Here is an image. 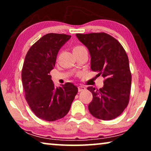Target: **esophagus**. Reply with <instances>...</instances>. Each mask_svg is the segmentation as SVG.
I'll return each mask as SVG.
<instances>
[{
    "instance_id": "34e87169",
    "label": "esophagus",
    "mask_w": 151,
    "mask_h": 151,
    "mask_svg": "<svg viewBox=\"0 0 151 151\" xmlns=\"http://www.w3.org/2000/svg\"><path fill=\"white\" fill-rule=\"evenodd\" d=\"M78 91L80 92V91H83L86 89V88L84 87L83 86H78Z\"/></svg>"
}]
</instances>
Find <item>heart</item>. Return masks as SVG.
<instances>
[{
    "label": "heart",
    "instance_id": "b5f03b06",
    "mask_svg": "<svg viewBox=\"0 0 151 151\" xmlns=\"http://www.w3.org/2000/svg\"><path fill=\"white\" fill-rule=\"evenodd\" d=\"M84 47L83 46H82V45H76V46L73 47V51L80 50V49H84Z\"/></svg>",
    "mask_w": 151,
    "mask_h": 151
}]
</instances>
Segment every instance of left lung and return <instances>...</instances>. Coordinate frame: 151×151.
I'll list each match as a JSON object with an SVG mask.
<instances>
[{
	"instance_id": "left-lung-1",
	"label": "left lung",
	"mask_w": 151,
	"mask_h": 151,
	"mask_svg": "<svg viewBox=\"0 0 151 151\" xmlns=\"http://www.w3.org/2000/svg\"><path fill=\"white\" fill-rule=\"evenodd\" d=\"M76 36L89 51L91 69L104 78L102 88H87L93 95L88 111L102 120L116 118L128 106L131 93L132 76L127 53L116 39L104 32Z\"/></svg>"
}]
</instances>
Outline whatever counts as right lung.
Returning <instances> with one entry per match:
<instances>
[{"label": "right lung", "mask_w": 151, "mask_h": 151, "mask_svg": "<svg viewBox=\"0 0 151 151\" xmlns=\"http://www.w3.org/2000/svg\"><path fill=\"white\" fill-rule=\"evenodd\" d=\"M71 36L50 33L34 43L27 53L22 69V82L29 106L38 118L53 122L67 114L78 93L71 82L57 87L50 71L58 53Z\"/></svg>", "instance_id": "add662e5"}]
</instances>
